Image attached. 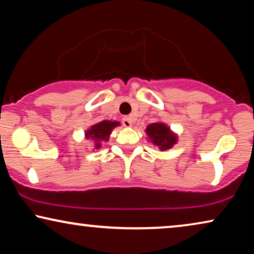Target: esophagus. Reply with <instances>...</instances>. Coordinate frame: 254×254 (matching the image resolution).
<instances>
[{
  "mask_svg": "<svg viewBox=\"0 0 254 254\" xmlns=\"http://www.w3.org/2000/svg\"><path fill=\"white\" fill-rule=\"evenodd\" d=\"M122 123H123L124 127H130L131 125H132V118H131L130 116H125V117H123V120H122Z\"/></svg>",
  "mask_w": 254,
  "mask_h": 254,
  "instance_id": "34e87169",
  "label": "esophagus"
}]
</instances>
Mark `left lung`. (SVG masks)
I'll list each match as a JSON object with an SVG mask.
<instances>
[{
  "instance_id": "1",
  "label": "left lung",
  "mask_w": 254,
  "mask_h": 254,
  "mask_svg": "<svg viewBox=\"0 0 254 254\" xmlns=\"http://www.w3.org/2000/svg\"><path fill=\"white\" fill-rule=\"evenodd\" d=\"M146 133L154 145H157L161 151L168 150L177 143V136L171 132L170 127L164 123H153L146 127Z\"/></svg>"
}]
</instances>
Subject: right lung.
<instances>
[{
	"mask_svg": "<svg viewBox=\"0 0 254 254\" xmlns=\"http://www.w3.org/2000/svg\"><path fill=\"white\" fill-rule=\"evenodd\" d=\"M120 125L118 122H111V121H102L100 123L93 125L89 130L86 132V138L88 139H94L96 141L95 147H101V141H107L109 139V136L111 131L115 127Z\"/></svg>",
	"mask_w": 254,
	"mask_h": 254,
	"instance_id": "add662e5",
	"label": "right lung"
}]
</instances>
